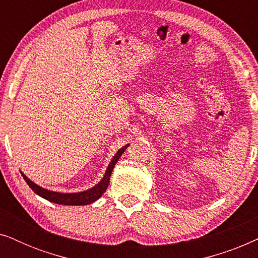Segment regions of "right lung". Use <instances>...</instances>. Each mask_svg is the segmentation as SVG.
Listing matches in <instances>:
<instances>
[{
	"label": "right lung",
	"instance_id": "obj_1",
	"mask_svg": "<svg viewBox=\"0 0 258 258\" xmlns=\"http://www.w3.org/2000/svg\"><path fill=\"white\" fill-rule=\"evenodd\" d=\"M129 144H126L123 148H121L114 157L110 163H109L107 171L103 176V178L101 179V182L96 184L93 188L89 190H86V191L81 192H73V194H62V192H56V191H50V190H47L42 186L35 184L34 182H31L29 178L27 177L26 175L22 172L23 178L26 179L27 184L30 186L31 190L35 194H37L38 196H41L42 199L49 201V202L56 203V204H62V206H87V204H90L95 202V201L100 199V197L103 195L105 190L108 188L109 181H110V176L112 172V169H114L116 162L118 161V158L121 157V155L124 153V150L128 148Z\"/></svg>",
	"mask_w": 258,
	"mask_h": 258
}]
</instances>
